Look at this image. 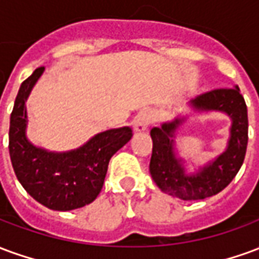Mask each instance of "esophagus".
Segmentation results:
<instances>
[{
  "label": "esophagus",
  "instance_id": "obj_1",
  "mask_svg": "<svg viewBox=\"0 0 259 259\" xmlns=\"http://www.w3.org/2000/svg\"><path fill=\"white\" fill-rule=\"evenodd\" d=\"M152 120H154V118H152V113L150 111H141L133 122V130L136 133L144 132V130L148 129V126L152 123Z\"/></svg>",
  "mask_w": 259,
  "mask_h": 259
}]
</instances>
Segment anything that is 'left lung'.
I'll use <instances>...</instances> for the list:
<instances>
[{"mask_svg": "<svg viewBox=\"0 0 259 259\" xmlns=\"http://www.w3.org/2000/svg\"><path fill=\"white\" fill-rule=\"evenodd\" d=\"M189 107L193 112H221L230 118L225 151L193 172L187 170V162L176 148V133L186 123L187 115H178L151 129L150 174L163 193L180 200L197 201L222 191L240 170L248 141V118L247 105L237 85L201 94L191 100Z\"/></svg>", "mask_w": 259, "mask_h": 259, "instance_id": "obj_1", "label": "left lung"}]
</instances>
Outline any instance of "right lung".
I'll return each mask as SVG.
<instances>
[{
  "mask_svg": "<svg viewBox=\"0 0 259 259\" xmlns=\"http://www.w3.org/2000/svg\"><path fill=\"white\" fill-rule=\"evenodd\" d=\"M44 68H37L22 83L9 123V155L15 175L29 194L54 211H72L90 204L104 185L108 163L132 139L129 126L93 136L70 151H48L27 139L26 101Z\"/></svg>",
  "mask_w": 259,
  "mask_h": 259,
  "instance_id": "1",
  "label": "right lung"
}]
</instances>
